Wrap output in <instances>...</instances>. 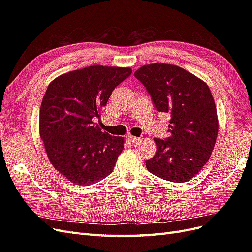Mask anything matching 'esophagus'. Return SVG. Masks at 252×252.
I'll return each instance as SVG.
<instances>
[{
  "label": "esophagus",
  "mask_w": 252,
  "mask_h": 252,
  "mask_svg": "<svg viewBox=\"0 0 252 252\" xmlns=\"http://www.w3.org/2000/svg\"><path fill=\"white\" fill-rule=\"evenodd\" d=\"M127 140L130 142V143H135V142H138L140 139L139 138H136V136H133V135H131V134H129L128 136H127Z\"/></svg>",
  "instance_id": "obj_1"
}]
</instances>
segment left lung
Returning a JSON list of instances; mask_svg holds the SVG:
<instances>
[{
  "label": "left lung",
  "instance_id": "1",
  "mask_svg": "<svg viewBox=\"0 0 252 252\" xmlns=\"http://www.w3.org/2000/svg\"><path fill=\"white\" fill-rule=\"evenodd\" d=\"M134 77L146 87L157 110L170 116V136L154 139L157 152L146 161L148 171L166 181H189L208 162L218 136L217 107L208 85L164 63L144 65Z\"/></svg>",
  "mask_w": 252,
  "mask_h": 252
}]
</instances>
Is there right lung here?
Wrapping results in <instances>:
<instances>
[{
  "label": "right lung",
  "mask_w": 252,
  "mask_h": 252,
  "mask_svg": "<svg viewBox=\"0 0 252 252\" xmlns=\"http://www.w3.org/2000/svg\"><path fill=\"white\" fill-rule=\"evenodd\" d=\"M131 72L129 67L93 65L61 74L48 85L40 135L52 166L73 184H94L113 171L125 140L103 132L94 119Z\"/></svg>",
  "instance_id": "right-lung-1"
}]
</instances>
